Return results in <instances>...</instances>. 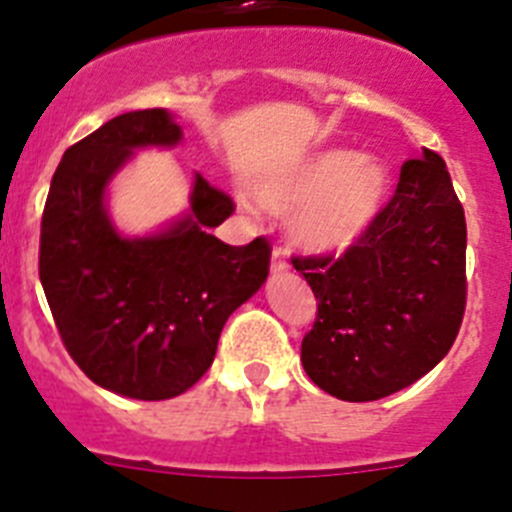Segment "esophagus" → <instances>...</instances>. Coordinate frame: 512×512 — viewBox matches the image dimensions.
Wrapping results in <instances>:
<instances>
[{"instance_id":"esophagus-1","label":"esophagus","mask_w":512,"mask_h":512,"mask_svg":"<svg viewBox=\"0 0 512 512\" xmlns=\"http://www.w3.org/2000/svg\"><path fill=\"white\" fill-rule=\"evenodd\" d=\"M271 274H274V277H279V274H284V271L289 269V264H287V256H284V251L282 248H274V253H271Z\"/></svg>"}]
</instances>
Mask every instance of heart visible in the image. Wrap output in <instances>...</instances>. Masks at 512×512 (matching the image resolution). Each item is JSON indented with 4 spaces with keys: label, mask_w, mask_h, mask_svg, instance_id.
<instances>
[{
    "label": "heart",
    "mask_w": 512,
    "mask_h": 512,
    "mask_svg": "<svg viewBox=\"0 0 512 512\" xmlns=\"http://www.w3.org/2000/svg\"><path fill=\"white\" fill-rule=\"evenodd\" d=\"M266 210H292V238L318 256H341L369 233L390 194V169L372 153L323 148L253 184Z\"/></svg>",
    "instance_id": "1"
}]
</instances>
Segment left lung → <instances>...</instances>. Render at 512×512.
<instances>
[{"label":"left lung","instance_id":"1","mask_svg":"<svg viewBox=\"0 0 512 512\" xmlns=\"http://www.w3.org/2000/svg\"><path fill=\"white\" fill-rule=\"evenodd\" d=\"M292 264L318 300L302 366L320 390L369 402L418 382L449 354L467 305V220L443 158L423 151L402 164L351 251Z\"/></svg>","mask_w":512,"mask_h":512}]
</instances>
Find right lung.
Segmentation results:
<instances>
[{
    "mask_svg": "<svg viewBox=\"0 0 512 512\" xmlns=\"http://www.w3.org/2000/svg\"><path fill=\"white\" fill-rule=\"evenodd\" d=\"M182 128L166 110L112 117L63 153L40 223V284L61 341L104 390L169 400L200 382L225 320L269 277L271 246H228L210 233L233 200L194 176L189 212L161 233L125 238L104 194L133 151L169 148Z\"/></svg>",
    "mask_w": 512,
    "mask_h": 512,
    "instance_id": "add662e5",
    "label": "right lung"
}]
</instances>
